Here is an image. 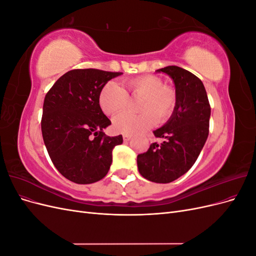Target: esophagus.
I'll return each instance as SVG.
<instances>
[{"label": "esophagus", "instance_id": "esophagus-1", "mask_svg": "<svg viewBox=\"0 0 256 256\" xmlns=\"http://www.w3.org/2000/svg\"><path fill=\"white\" fill-rule=\"evenodd\" d=\"M131 138V136H129V134H124L122 136V140H124V142H128L129 140Z\"/></svg>", "mask_w": 256, "mask_h": 256}]
</instances>
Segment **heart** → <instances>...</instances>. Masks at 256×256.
I'll return each instance as SVG.
<instances>
[{"mask_svg":"<svg viewBox=\"0 0 256 256\" xmlns=\"http://www.w3.org/2000/svg\"><path fill=\"white\" fill-rule=\"evenodd\" d=\"M120 84L108 82L100 90L98 104L106 115H113L125 109L129 96L141 98L138 109L140 113L125 112L113 120V129L122 134H138L152 128L157 122H166L172 118L177 104V92L174 88L164 84L161 78L154 74L140 76Z\"/></svg>","mask_w":256,"mask_h":256,"instance_id":"1","label":"heart"}]
</instances>
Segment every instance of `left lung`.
Returning a JSON list of instances; mask_svg holds the SVG:
<instances>
[{
    "label": "left lung",
    "instance_id": "8db88e82",
    "mask_svg": "<svg viewBox=\"0 0 256 256\" xmlns=\"http://www.w3.org/2000/svg\"><path fill=\"white\" fill-rule=\"evenodd\" d=\"M174 81L177 104L164 126L154 130L164 142L150 144L138 154L140 174L154 182L168 184L187 173L194 164L209 134L210 104L203 82L192 72L178 66L158 69Z\"/></svg>",
    "mask_w": 256,
    "mask_h": 256
}]
</instances>
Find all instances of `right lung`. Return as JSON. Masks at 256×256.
Returning <instances> with one entry per match:
<instances>
[{
    "label": "right lung",
    "instance_id": "obj_1",
    "mask_svg": "<svg viewBox=\"0 0 256 256\" xmlns=\"http://www.w3.org/2000/svg\"><path fill=\"white\" fill-rule=\"evenodd\" d=\"M122 74L95 68L72 69L46 94L42 132L46 148L58 171L76 184H92L106 175L112 152L122 136L104 129L111 120L98 104L100 90Z\"/></svg>",
    "mask_w": 256,
    "mask_h": 256
}]
</instances>
